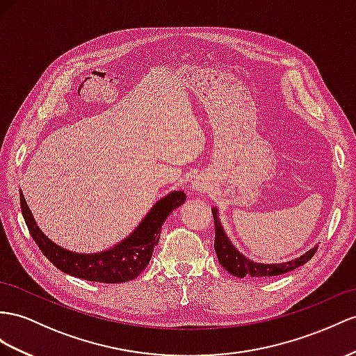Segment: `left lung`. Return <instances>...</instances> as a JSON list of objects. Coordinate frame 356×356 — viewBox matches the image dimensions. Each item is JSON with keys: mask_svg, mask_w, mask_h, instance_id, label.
I'll use <instances>...</instances> for the list:
<instances>
[{"mask_svg": "<svg viewBox=\"0 0 356 356\" xmlns=\"http://www.w3.org/2000/svg\"><path fill=\"white\" fill-rule=\"evenodd\" d=\"M212 215H213V222H215V252L218 256V260L222 265V268L230 272L232 275L243 278L247 275L256 277V278H266V277H275V275H282V273L293 270L299 266L305 265V263L312 259L317 247L313 250L307 251L304 256H300L295 260H290L287 263H277V265H263V263H256L251 261L247 257L241 254L238 250H236L232 242L227 238V234L224 233L220 220H218V213L216 209H212Z\"/></svg>", "mask_w": 356, "mask_h": 356, "instance_id": "1", "label": "left lung"}]
</instances>
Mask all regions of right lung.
I'll use <instances>...</instances> for the list:
<instances>
[{
  "mask_svg": "<svg viewBox=\"0 0 356 356\" xmlns=\"http://www.w3.org/2000/svg\"><path fill=\"white\" fill-rule=\"evenodd\" d=\"M186 195L184 191H172L167 197L161 198L145 215L143 222L136 230L117 243L114 248L96 254H78L58 247L44 236L35 225L34 218L26 206L21 193V209L24 220L29 227L34 242L39 245L40 251L47 259L60 270L87 281L106 282L117 284L136 278L147 268L154 247L159 242L162 224L176 207L184 204Z\"/></svg>",
  "mask_w": 356,
  "mask_h": 356,
  "instance_id": "add662e5",
  "label": "right lung"
}]
</instances>
